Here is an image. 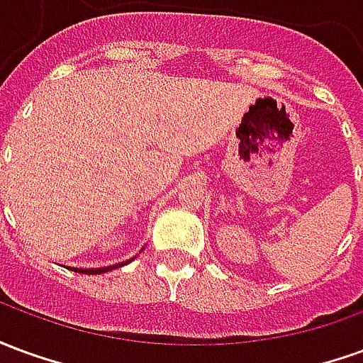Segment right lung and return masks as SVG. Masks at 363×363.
Returning <instances> with one entry per match:
<instances>
[{
    "instance_id": "1",
    "label": "right lung",
    "mask_w": 363,
    "mask_h": 363,
    "mask_svg": "<svg viewBox=\"0 0 363 363\" xmlns=\"http://www.w3.org/2000/svg\"><path fill=\"white\" fill-rule=\"evenodd\" d=\"M126 264V262H124ZM120 264H114V267H106V268H91V270H83V268H75V272H82V274H104L108 272V270H114V268H118Z\"/></svg>"
}]
</instances>
